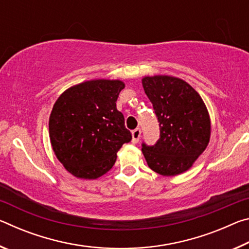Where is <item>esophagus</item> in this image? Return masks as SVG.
Returning <instances> with one entry per match:
<instances>
[{
	"instance_id": "esophagus-1",
	"label": "esophagus",
	"mask_w": 249,
	"mask_h": 249,
	"mask_svg": "<svg viewBox=\"0 0 249 249\" xmlns=\"http://www.w3.org/2000/svg\"><path fill=\"white\" fill-rule=\"evenodd\" d=\"M141 135H142L141 128H136V129L133 130V132H132V136H133L132 142H134V144H136V142H138V141H140Z\"/></svg>"
}]
</instances>
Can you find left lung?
<instances>
[{
    "label": "left lung",
    "mask_w": 249,
    "mask_h": 249,
    "mask_svg": "<svg viewBox=\"0 0 249 249\" xmlns=\"http://www.w3.org/2000/svg\"><path fill=\"white\" fill-rule=\"evenodd\" d=\"M153 103L160 136L154 145L142 144L150 169L162 176L187 171L210 141L211 122L203 100L185 81L169 75L142 79Z\"/></svg>",
    "instance_id": "left-lung-1"
}]
</instances>
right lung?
<instances>
[{"mask_svg": "<svg viewBox=\"0 0 249 249\" xmlns=\"http://www.w3.org/2000/svg\"><path fill=\"white\" fill-rule=\"evenodd\" d=\"M125 84L92 80L65 91L49 117V136L57 158L71 175L96 179L111 169L117 151L132 141L116 101Z\"/></svg>", "mask_w": 249, "mask_h": 249, "instance_id": "1", "label": "right lung"}]
</instances>
